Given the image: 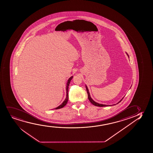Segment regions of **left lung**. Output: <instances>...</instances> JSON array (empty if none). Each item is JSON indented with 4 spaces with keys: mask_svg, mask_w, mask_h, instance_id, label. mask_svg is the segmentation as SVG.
Listing matches in <instances>:
<instances>
[{
    "mask_svg": "<svg viewBox=\"0 0 153 153\" xmlns=\"http://www.w3.org/2000/svg\"><path fill=\"white\" fill-rule=\"evenodd\" d=\"M127 55L129 57V55H128V54ZM86 88L87 94H88V99H89V101H90V102H91L93 105H95V106H101V107H102V106H108V105H102V104H99V103H98L96 102L95 101H94L93 100V99H92V98H91V97L90 94H89V91H88V88H87V86H86ZM123 99H122V100H120V101H119V102H118L117 103L120 102V101H121L123 100Z\"/></svg>",
    "mask_w": 153,
    "mask_h": 153,
    "instance_id": "1",
    "label": "left lung"
}]
</instances>
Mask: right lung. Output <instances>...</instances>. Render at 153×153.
<instances>
[{
    "instance_id": "1",
    "label": "right lung",
    "mask_w": 153,
    "mask_h": 153,
    "mask_svg": "<svg viewBox=\"0 0 153 153\" xmlns=\"http://www.w3.org/2000/svg\"><path fill=\"white\" fill-rule=\"evenodd\" d=\"M73 78V76H72L71 77H70L69 79L68 80V82H67V86H66V94H67V95H66V98L65 99V100H64V102L62 103V104L59 105V106H58V107H57L55 108V109H59V108H63L64 106L66 105V104H67V103L68 102V98H69V96H68V88H69V85L70 82L71 81V80Z\"/></svg>"
}]
</instances>
